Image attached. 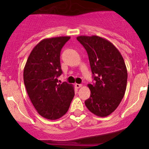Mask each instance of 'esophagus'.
Returning a JSON list of instances; mask_svg holds the SVG:
<instances>
[{"label": "esophagus", "mask_w": 149, "mask_h": 149, "mask_svg": "<svg viewBox=\"0 0 149 149\" xmlns=\"http://www.w3.org/2000/svg\"><path fill=\"white\" fill-rule=\"evenodd\" d=\"M75 86H76V88H81V87H82V86H83V85H82V84H76V85H75Z\"/></svg>", "instance_id": "esophagus-1"}]
</instances>
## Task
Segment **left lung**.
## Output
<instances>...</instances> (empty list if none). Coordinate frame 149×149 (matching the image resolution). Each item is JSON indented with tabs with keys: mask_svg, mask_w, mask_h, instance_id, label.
Masks as SVG:
<instances>
[{
	"mask_svg": "<svg viewBox=\"0 0 149 149\" xmlns=\"http://www.w3.org/2000/svg\"><path fill=\"white\" fill-rule=\"evenodd\" d=\"M89 60L95 84H88L90 97L87 109L99 117H107L119 106L127 86V72L123 56L115 46L99 36H79Z\"/></svg>",
	"mask_w": 149,
	"mask_h": 149,
	"instance_id": "8db88e82",
	"label": "left lung"
}]
</instances>
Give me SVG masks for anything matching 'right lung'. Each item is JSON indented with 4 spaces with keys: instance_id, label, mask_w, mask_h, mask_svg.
<instances>
[{
    "instance_id": "obj_1",
    "label": "right lung",
    "mask_w": 149,
    "mask_h": 149,
    "mask_svg": "<svg viewBox=\"0 0 149 149\" xmlns=\"http://www.w3.org/2000/svg\"><path fill=\"white\" fill-rule=\"evenodd\" d=\"M70 37L40 41L29 55L24 69V82L34 108L48 120L61 118L68 112L75 95L72 84L58 83L62 73L61 51Z\"/></svg>"
}]
</instances>
